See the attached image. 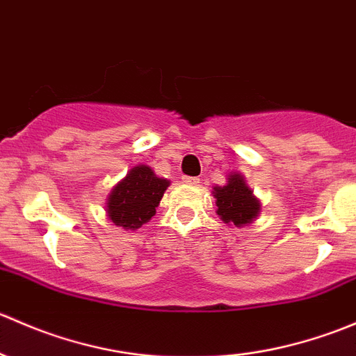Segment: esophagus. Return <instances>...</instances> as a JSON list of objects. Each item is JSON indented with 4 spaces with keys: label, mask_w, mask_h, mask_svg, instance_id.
I'll list each match as a JSON object with an SVG mask.
<instances>
[{
    "label": "esophagus",
    "mask_w": 356,
    "mask_h": 356,
    "mask_svg": "<svg viewBox=\"0 0 356 356\" xmlns=\"http://www.w3.org/2000/svg\"><path fill=\"white\" fill-rule=\"evenodd\" d=\"M182 181H184L186 184H191V186H198L200 184L198 177H182Z\"/></svg>",
    "instance_id": "34e87169"
}]
</instances>
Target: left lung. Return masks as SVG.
<instances>
[{
  "mask_svg": "<svg viewBox=\"0 0 356 356\" xmlns=\"http://www.w3.org/2000/svg\"><path fill=\"white\" fill-rule=\"evenodd\" d=\"M211 195L217 200V215L224 224L245 227L253 224L261 211L260 200L253 195L245 175L239 172H231L227 175V184L215 186Z\"/></svg>",
  "mask_w": 356,
  "mask_h": 356,
  "instance_id": "1",
  "label": "left lung"
}]
</instances>
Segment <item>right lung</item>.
Returning a JSON list of instances; mask_svg holds the SVG:
<instances>
[{
  "mask_svg": "<svg viewBox=\"0 0 356 356\" xmlns=\"http://www.w3.org/2000/svg\"><path fill=\"white\" fill-rule=\"evenodd\" d=\"M170 181L158 177L148 165H136L113 186L106 200V217L117 227L136 231L152 220Z\"/></svg>",
  "mask_w": 356,
  "mask_h": 356,
  "instance_id": "add662e5",
  "label": "right lung"
}]
</instances>
